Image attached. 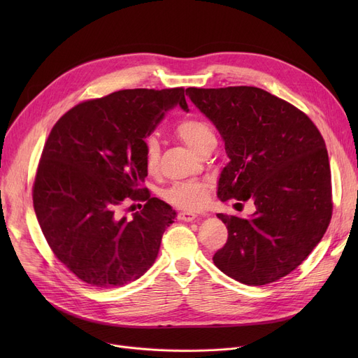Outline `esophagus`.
Segmentation results:
<instances>
[{"label":"esophagus","mask_w":358,"mask_h":358,"mask_svg":"<svg viewBox=\"0 0 358 358\" xmlns=\"http://www.w3.org/2000/svg\"><path fill=\"white\" fill-rule=\"evenodd\" d=\"M178 219L182 222H193L197 219V215L190 213V212H181V213H178Z\"/></svg>","instance_id":"obj_1"}]
</instances>
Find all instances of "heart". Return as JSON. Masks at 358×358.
<instances>
[{
  "instance_id": "heart-1",
  "label": "heart",
  "mask_w": 358,
  "mask_h": 358,
  "mask_svg": "<svg viewBox=\"0 0 358 358\" xmlns=\"http://www.w3.org/2000/svg\"><path fill=\"white\" fill-rule=\"evenodd\" d=\"M177 135L189 145L197 154L200 148L209 141L215 139L212 127L200 119H185L176 127ZM159 141L157 136H149L145 141V165L148 171L154 173L159 164ZM209 192L208 181H193V182H178L164 193L166 201L181 209H197L206 201Z\"/></svg>"
}]
</instances>
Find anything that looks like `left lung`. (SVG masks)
I'll return each mask as SVG.
<instances>
[{"mask_svg":"<svg viewBox=\"0 0 358 358\" xmlns=\"http://www.w3.org/2000/svg\"><path fill=\"white\" fill-rule=\"evenodd\" d=\"M222 136L229 162L217 181L222 201L252 200L247 217H217L228 241L215 266L248 286L287 275L313 251L331 220L325 142L294 106L257 87L187 88Z\"/></svg>","mask_w":358,"mask_h":358,"instance_id":"1","label":"left lung"}]
</instances>
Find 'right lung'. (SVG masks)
<instances>
[{
  "mask_svg": "<svg viewBox=\"0 0 358 358\" xmlns=\"http://www.w3.org/2000/svg\"><path fill=\"white\" fill-rule=\"evenodd\" d=\"M176 106L189 111L182 88L122 90L75 106L53 126L33 206L50 250L84 283L124 286L155 262L176 210L157 197L130 220L117 208L142 192L145 139Z\"/></svg>",
  "mask_w": 358,
  "mask_h": 358,
  "instance_id": "right-lung-1",
  "label": "right lung"
}]
</instances>
